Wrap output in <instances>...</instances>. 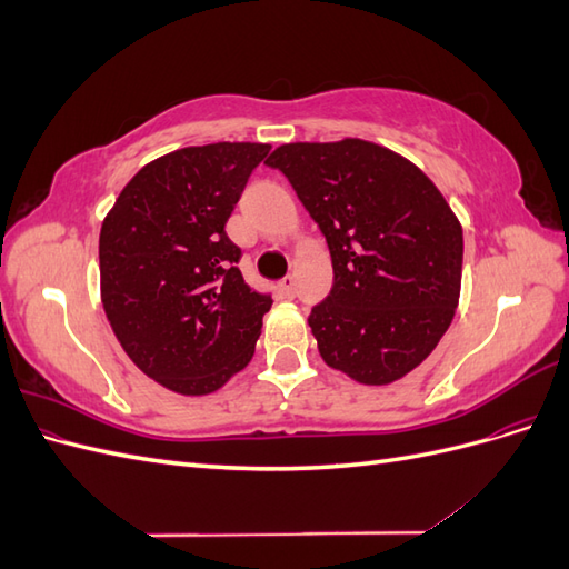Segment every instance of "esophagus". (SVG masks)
Returning <instances> with one entry per match:
<instances>
[{"mask_svg": "<svg viewBox=\"0 0 569 569\" xmlns=\"http://www.w3.org/2000/svg\"><path fill=\"white\" fill-rule=\"evenodd\" d=\"M278 287H280L284 299H295V295H297V280L291 278V274H287V278H282Z\"/></svg>", "mask_w": 569, "mask_h": 569, "instance_id": "1", "label": "esophagus"}]
</instances>
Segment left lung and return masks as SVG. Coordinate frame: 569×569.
Wrapping results in <instances>:
<instances>
[{
	"label": "left lung",
	"instance_id": "left-lung-1",
	"mask_svg": "<svg viewBox=\"0 0 569 569\" xmlns=\"http://www.w3.org/2000/svg\"><path fill=\"white\" fill-rule=\"evenodd\" d=\"M295 187L332 256L308 325L330 368L389 385L435 351L460 297L462 228L420 168L363 140L282 144L266 161Z\"/></svg>",
	"mask_w": 569,
	"mask_h": 569
}]
</instances>
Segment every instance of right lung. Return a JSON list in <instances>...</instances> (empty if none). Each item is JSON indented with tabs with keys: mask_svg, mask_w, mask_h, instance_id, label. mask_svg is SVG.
Returning <instances> with one entry per match:
<instances>
[{
	"mask_svg": "<svg viewBox=\"0 0 569 569\" xmlns=\"http://www.w3.org/2000/svg\"><path fill=\"white\" fill-rule=\"evenodd\" d=\"M268 144L187 147L137 173L99 234L101 303L151 380L211 393L242 370L272 297L251 289L226 222Z\"/></svg>",
	"mask_w": 569,
	"mask_h": 569,
	"instance_id": "add662e5",
	"label": "right lung"
}]
</instances>
